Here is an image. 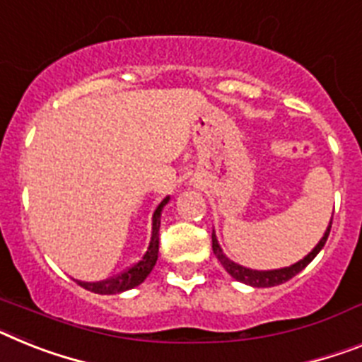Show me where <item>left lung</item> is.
<instances>
[{
	"mask_svg": "<svg viewBox=\"0 0 362 362\" xmlns=\"http://www.w3.org/2000/svg\"><path fill=\"white\" fill-rule=\"evenodd\" d=\"M329 230H331V223L327 226L326 233H324V238L320 239L317 247L313 248V252H309L308 256L300 259L298 263H294L291 267H285V269H278V270H250V269H245V267L238 265V263H233V261L228 259L226 256L223 254L221 247H218L217 239H215V233H211V247H214V254L217 256V259L221 261V265L226 269V272L232 278H235L238 281H243V284L252 285V287H274V285H281L285 281H289L291 278L298 274L300 270H303L305 267L315 259L318 252L322 250V247L326 245L327 241V235H329Z\"/></svg>",
	"mask_w": 362,
	"mask_h": 362,
	"instance_id": "1",
	"label": "left lung"
}]
</instances>
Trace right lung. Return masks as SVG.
Segmentation results:
<instances>
[{
	"mask_svg": "<svg viewBox=\"0 0 362 362\" xmlns=\"http://www.w3.org/2000/svg\"><path fill=\"white\" fill-rule=\"evenodd\" d=\"M169 197L160 202V206L156 208L153 215V238H151V243H148L147 252L144 254V257L134 263L132 267H129L127 270H123L121 274L114 276V278L103 279V281H97V284H84V281H77L81 287L84 289L92 291V293L97 294H117L123 293V291H129L136 285H139L151 274L153 267L156 265L158 259V235H160V215H162V208L167 204Z\"/></svg>",
	"mask_w": 362,
	"mask_h": 362,
	"instance_id": "add662e5",
	"label": "right lung"
}]
</instances>
